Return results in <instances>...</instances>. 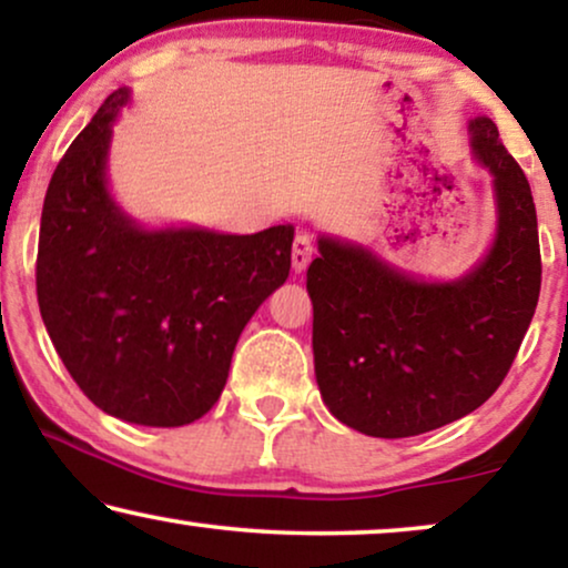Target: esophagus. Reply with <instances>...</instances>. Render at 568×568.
<instances>
[{
	"mask_svg": "<svg viewBox=\"0 0 568 568\" xmlns=\"http://www.w3.org/2000/svg\"><path fill=\"white\" fill-rule=\"evenodd\" d=\"M313 251H315L313 237L305 235V232H300V235L294 237V243H292V268L294 271H305L307 263L313 261Z\"/></svg>",
	"mask_w": 568,
	"mask_h": 568,
	"instance_id": "obj_1",
	"label": "esophagus"
}]
</instances>
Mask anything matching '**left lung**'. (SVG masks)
Listing matches in <instances>:
<instances>
[{
  "label": "left lung",
  "instance_id": "left-lung-1",
  "mask_svg": "<svg viewBox=\"0 0 568 568\" xmlns=\"http://www.w3.org/2000/svg\"><path fill=\"white\" fill-rule=\"evenodd\" d=\"M468 129L499 209L491 251L470 274L416 282L333 237L317 240L321 255L307 268L317 387L341 424L369 437H416L484 406L538 307L530 183L491 119L478 115Z\"/></svg>",
  "mask_w": 568,
  "mask_h": 568
}]
</instances>
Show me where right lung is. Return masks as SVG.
I'll list each match as a JSON object with an SVG mask.
<instances>
[{
  "instance_id": "add662e5",
  "label": "right lung",
  "mask_w": 568,
  "mask_h": 568,
  "mask_svg": "<svg viewBox=\"0 0 568 568\" xmlns=\"http://www.w3.org/2000/svg\"><path fill=\"white\" fill-rule=\"evenodd\" d=\"M126 103V88L111 92L53 170L38 307L69 375L100 410L183 426L220 400L240 333L290 276L294 227H136L105 185L111 123Z\"/></svg>"
}]
</instances>
